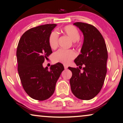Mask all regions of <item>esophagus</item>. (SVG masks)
Segmentation results:
<instances>
[{
	"label": "esophagus",
	"instance_id": "1",
	"mask_svg": "<svg viewBox=\"0 0 123 123\" xmlns=\"http://www.w3.org/2000/svg\"><path fill=\"white\" fill-rule=\"evenodd\" d=\"M64 68H65V70H66L67 68H68V66H67V65H64Z\"/></svg>",
	"mask_w": 123,
	"mask_h": 123
}]
</instances>
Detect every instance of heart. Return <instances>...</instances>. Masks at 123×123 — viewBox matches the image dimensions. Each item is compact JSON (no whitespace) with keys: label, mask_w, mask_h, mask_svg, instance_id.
I'll return each mask as SVG.
<instances>
[{"label":"heart","mask_w":123,"mask_h":123,"mask_svg":"<svg viewBox=\"0 0 123 123\" xmlns=\"http://www.w3.org/2000/svg\"><path fill=\"white\" fill-rule=\"evenodd\" d=\"M61 31L66 34L73 41L74 45L78 46L79 44V39L80 33L78 29L73 25H66L61 29ZM58 34L56 31H53L50 32L48 37V43L52 49L57 48L58 46ZM76 53L73 50L60 49L53 55V60L55 62H60L65 65H68L76 57Z\"/></svg>","instance_id":"heart-1"}]
</instances>
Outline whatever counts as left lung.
Returning a JSON list of instances; mask_svg holds the SVG:
<instances>
[{"label": "left lung", "instance_id": "8db88e82", "mask_svg": "<svg viewBox=\"0 0 123 123\" xmlns=\"http://www.w3.org/2000/svg\"><path fill=\"white\" fill-rule=\"evenodd\" d=\"M74 25L82 31L84 42L81 54L74 60L79 68H68L73 74L70 86L75 97L89 100L98 94L104 85L107 73V47L102 34L94 26L79 22Z\"/></svg>", "mask_w": 123, "mask_h": 123}]
</instances>
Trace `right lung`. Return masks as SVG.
<instances>
[{
	"label": "right lung",
	"mask_w": 123,
	"mask_h": 123,
	"mask_svg": "<svg viewBox=\"0 0 123 123\" xmlns=\"http://www.w3.org/2000/svg\"><path fill=\"white\" fill-rule=\"evenodd\" d=\"M56 24H46L29 29L19 39L17 48L18 72L25 91L32 98L44 101L55 91V84L63 70L61 63L50 70L43 63L52 53L48 37Z\"/></svg>",
	"instance_id": "right-lung-1"
}]
</instances>
